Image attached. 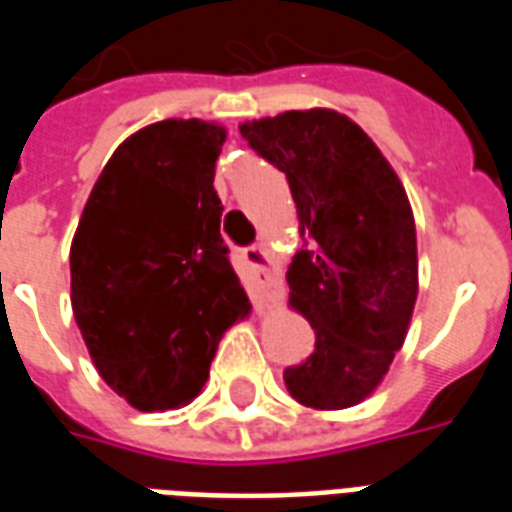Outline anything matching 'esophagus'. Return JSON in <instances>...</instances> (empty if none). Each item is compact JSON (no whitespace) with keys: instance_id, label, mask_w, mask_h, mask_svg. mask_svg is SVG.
Instances as JSON below:
<instances>
[{"instance_id":"1","label":"esophagus","mask_w":512,"mask_h":512,"mask_svg":"<svg viewBox=\"0 0 512 512\" xmlns=\"http://www.w3.org/2000/svg\"><path fill=\"white\" fill-rule=\"evenodd\" d=\"M242 257L257 270V276H260V297H257V305H268L270 292H273V284H270L268 273V252H265L260 244H249V247L242 249Z\"/></svg>"}]
</instances>
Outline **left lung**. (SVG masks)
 <instances>
[{
    "label": "left lung",
    "mask_w": 512,
    "mask_h": 512,
    "mask_svg": "<svg viewBox=\"0 0 512 512\" xmlns=\"http://www.w3.org/2000/svg\"><path fill=\"white\" fill-rule=\"evenodd\" d=\"M239 131L286 176L307 236L286 281L315 350L286 368V389L315 410L357 405L400 352L418 297L405 189L363 128L334 110L281 112Z\"/></svg>",
    "instance_id": "8db88e82"
}]
</instances>
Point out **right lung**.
<instances>
[{
  "label": "right lung",
  "mask_w": 512,
  "mask_h": 512,
  "mask_svg": "<svg viewBox=\"0 0 512 512\" xmlns=\"http://www.w3.org/2000/svg\"><path fill=\"white\" fill-rule=\"evenodd\" d=\"M226 131L162 120L128 136L91 189L70 247V302L89 355L136 410L207 381L223 331L249 313L213 186Z\"/></svg>",
  "instance_id": "right-lung-1"
}]
</instances>
